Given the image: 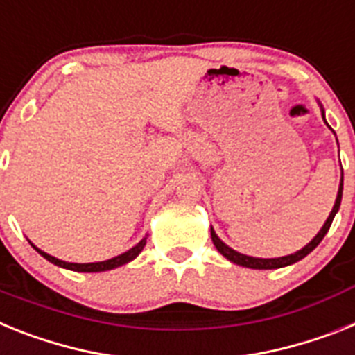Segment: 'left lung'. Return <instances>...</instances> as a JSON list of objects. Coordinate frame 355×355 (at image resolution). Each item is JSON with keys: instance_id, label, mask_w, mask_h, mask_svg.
Returning a JSON list of instances; mask_svg holds the SVG:
<instances>
[{"instance_id": "obj_1", "label": "left lung", "mask_w": 355, "mask_h": 355, "mask_svg": "<svg viewBox=\"0 0 355 355\" xmlns=\"http://www.w3.org/2000/svg\"><path fill=\"white\" fill-rule=\"evenodd\" d=\"M323 119H324V115H323ZM341 195H343V178H341V184H339L338 198H336V204H334V207H332V213H330V216L327 218V222H324V225L321 227L320 233L315 234L314 240H312L309 245L303 247L302 251L294 252V254L284 256V258H269V260H265V258H252V256L240 254V252L233 251L231 247L225 245V243H223L222 240L216 236V233H214L213 229H211V238H213L214 247L218 249L220 254L225 256V258H227L229 261H233V263L242 265V267H249V269H279V267H285V265L296 263V261H300L302 258H305L309 252H312L315 247L320 245V242L324 238V234L329 233V229H330V225H332V220H334L336 213L339 211V205H341Z\"/></svg>"}]
</instances>
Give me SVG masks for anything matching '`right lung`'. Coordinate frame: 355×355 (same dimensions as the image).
Masks as SVG:
<instances>
[{"label": "right lung", "instance_id": "right-lung-1", "mask_svg": "<svg viewBox=\"0 0 355 355\" xmlns=\"http://www.w3.org/2000/svg\"><path fill=\"white\" fill-rule=\"evenodd\" d=\"M146 245V238H142L141 242L137 243L135 247H132L130 251L124 252V254H119L112 260H106V261H97V263H68V261H62L58 260V258H53V256L46 254V252L40 251L37 247L34 245V249L40 252L43 258H46L49 261H52L53 265H59V267H64V269H70V270H77V272H101V270H110V269H115V267H121V265L128 263V261H132L133 258L139 256V252L144 249Z\"/></svg>", "mask_w": 355, "mask_h": 355}]
</instances>
